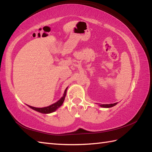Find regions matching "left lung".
<instances>
[{"label": "left lung", "mask_w": 152, "mask_h": 152, "mask_svg": "<svg viewBox=\"0 0 152 152\" xmlns=\"http://www.w3.org/2000/svg\"><path fill=\"white\" fill-rule=\"evenodd\" d=\"M117 104V103H114V104H100V106L102 107H111L115 106Z\"/></svg>", "instance_id": "8db88e82"}]
</instances>
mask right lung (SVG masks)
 Segmentation results:
<instances>
[{
    "mask_svg": "<svg viewBox=\"0 0 152 152\" xmlns=\"http://www.w3.org/2000/svg\"><path fill=\"white\" fill-rule=\"evenodd\" d=\"M67 88H66L64 93V95H63L62 97L60 98L58 101L56 102V103L52 104V105H50V106H47V107H35L28 106H28L30 107V108H32L34 110H36V111L40 112V113H42V114H50V113H52L54 111H56V110L59 107L62 106L63 102H64L66 95Z\"/></svg>",
    "mask_w": 152,
    "mask_h": 152,
    "instance_id": "right-lung-1",
    "label": "right lung"
}]
</instances>
